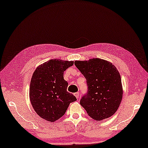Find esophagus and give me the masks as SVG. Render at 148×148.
<instances>
[{
    "label": "esophagus",
    "mask_w": 148,
    "mask_h": 148,
    "mask_svg": "<svg viewBox=\"0 0 148 148\" xmlns=\"http://www.w3.org/2000/svg\"><path fill=\"white\" fill-rule=\"evenodd\" d=\"M74 95H75V97H76L77 99H79V93H78V92L75 93H74Z\"/></svg>",
    "instance_id": "34e87169"
}]
</instances>
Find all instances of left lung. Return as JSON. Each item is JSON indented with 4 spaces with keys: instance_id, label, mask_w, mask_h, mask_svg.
Returning <instances> with one entry per match:
<instances>
[{
    "instance_id": "left-lung-1",
    "label": "left lung",
    "mask_w": 148,
    "mask_h": 148,
    "mask_svg": "<svg viewBox=\"0 0 148 148\" xmlns=\"http://www.w3.org/2000/svg\"><path fill=\"white\" fill-rule=\"evenodd\" d=\"M74 64L86 78L88 91L80 100L87 114L102 120L117 111L123 97L120 74L114 65L100 58L75 61Z\"/></svg>"
}]
</instances>
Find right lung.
Here are the masks:
<instances>
[{
  "label": "right lung",
  "mask_w": 148,
  "mask_h": 148,
  "mask_svg": "<svg viewBox=\"0 0 148 148\" xmlns=\"http://www.w3.org/2000/svg\"><path fill=\"white\" fill-rule=\"evenodd\" d=\"M74 62L53 59L39 66L32 75L30 99L40 117L55 121L65 114L69 104L77 100L67 91L68 83L64 79L66 69Z\"/></svg>",
  "instance_id": "obj_1"
}]
</instances>
